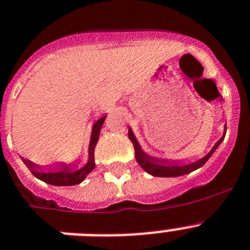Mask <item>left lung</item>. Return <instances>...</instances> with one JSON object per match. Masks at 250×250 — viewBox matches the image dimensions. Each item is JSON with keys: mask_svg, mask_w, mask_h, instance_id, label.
<instances>
[{"mask_svg": "<svg viewBox=\"0 0 250 250\" xmlns=\"http://www.w3.org/2000/svg\"><path fill=\"white\" fill-rule=\"evenodd\" d=\"M227 134V125L224 127V134L220 139L215 143V146H212L210 151L205 157L200 158L197 161L192 162V163H183L182 161H169V159H161V158L151 157V155L146 154V151L143 150L140 144L136 140L135 135H134L133 130L129 129V139L133 143L134 149H135V159L138 162L140 167L146 170V173L151 174L154 177H178L183 176V174L191 173L193 170L201 168L206 162L210 159V157L214 154V151L216 150L217 146L223 143L224 138Z\"/></svg>", "mask_w": 250, "mask_h": 250, "instance_id": "8db88e82", "label": "left lung"}]
</instances>
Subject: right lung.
Wrapping results in <instances>:
<instances>
[{"instance_id":"1","label":"right lung","mask_w":250,"mask_h":250,"mask_svg":"<svg viewBox=\"0 0 250 250\" xmlns=\"http://www.w3.org/2000/svg\"><path fill=\"white\" fill-rule=\"evenodd\" d=\"M104 119H106V116L100 117L99 120L93 124L88 146V161L80 169H74L73 163L67 164L63 163V162L49 168L40 167L38 164L27 161V159H23V158L22 162L29 168L30 172L42 182L53 185V186H74V185H78L95 169V148L97 142H99L100 131H101Z\"/></svg>"}]
</instances>
